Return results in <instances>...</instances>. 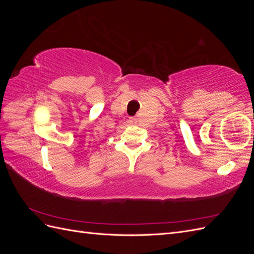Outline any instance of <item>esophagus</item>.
<instances>
[{
	"mask_svg": "<svg viewBox=\"0 0 254 254\" xmlns=\"http://www.w3.org/2000/svg\"><path fill=\"white\" fill-rule=\"evenodd\" d=\"M129 123H130V124H136V123H137V121H136V119L135 118H130L129 119Z\"/></svg>",
	"mask_w": 254,
	"mask_h": 254,
	"instance_id": "obj_1",
	"label": "esophagus"
}]
</instances>
